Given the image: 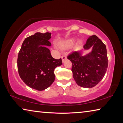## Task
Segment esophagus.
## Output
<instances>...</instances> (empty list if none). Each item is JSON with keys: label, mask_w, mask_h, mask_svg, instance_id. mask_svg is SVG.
<instances>
[{"label": "esophagus", "mask_w": 123, "mask_h": 123, "mask_svg": "<svg viewBox=\"0 0 123 123\" xmlns=\"http://www.w3.org/2000/svg\"><path fill=\"white\" fill-rule=\"evenodd\" d=\"M61 58H62V61H63V62H64V61H65V60L67 59V57L65 55H62L61 56Z\"/></svg>", "instance_id": "1"}]
</instances>
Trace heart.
Masks as SVG:
<instances>
[{
  "instance_id": "1",
  "label": "heart",
  "mask_w": 123,
  "mask_h": 123,
  "mask_svg": "<svg viewBox=\"0 0 123 123\" xmlns=\"http://www.w3.org/2000/svg\"><path fill=\"white\" fill-rule=\"evenodd\" d=\"M74 39H70V40H69V41L68 42V44H72V43H73V42H74Z\"/></svg>"
}]
</instances>
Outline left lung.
I'll use <instances>...</instances> for the list:
<instances>
[{"mask_svg": "<svg viewBox=\"0 0 123 123\" xmlns=\"http://www.w3.org/2000/svg\"><path fill=\"white\" fill-rule=\"evenodd\" d=\"M92 47L91 53L82 56V51H73L68 56L72 63L73 76L76 84L84 88H92L103 79L108 66L106 45L95 35L87 39L85 50Z\"/></svg>", "mask_w": 123, "mask_h": 123, "instance_id": "left-lung-1", "label": "left lung"}]
</instances>
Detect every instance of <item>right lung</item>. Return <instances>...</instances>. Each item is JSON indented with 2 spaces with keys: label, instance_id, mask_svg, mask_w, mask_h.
<instances>
[{
  "label": "right lung",
  "instance_id": "add662e5",
  "mask_svg": "<svg viewBox=\"0 0 123 123\" xmlns=\"http://www.w3.org/2000/svg\"><path fill=\"white\" fill-rule=\"evenodd\" d=\"M51 33H35L27 37L18 55V73L25 84L39 91L51 86L55 79L54 70L62 64L61 58L51 56L48 47L51 45L49 40Z\"/></svg>",
  "mask_w": 123,
  "mask_h": 123
}]
</instances>
